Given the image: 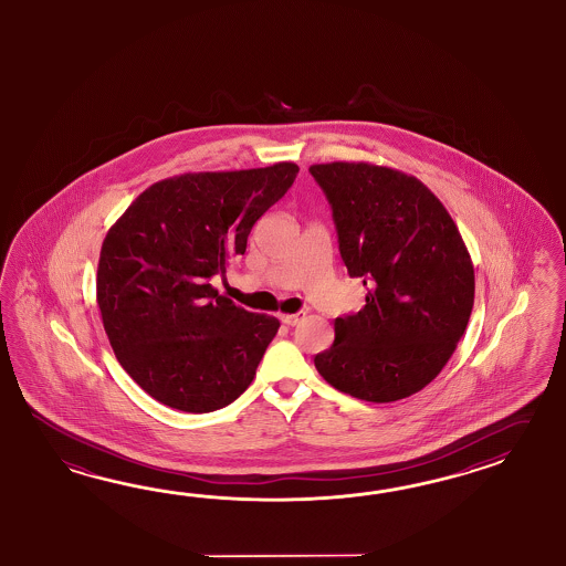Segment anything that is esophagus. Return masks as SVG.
<instances>
[{
    "label": "esophagus",
    "mask_w": 566,
    "mask_h": 566,
    "mask_svg": "<svg viewBox=\"0 0 566 566\" xmlns=\"http://www.w3.org/2000/svg\"><path fill=\"white\" fill-rule=\"evenodd\" d=\"M305 317V313H296V315H280V322L284 323V325H296V323L301 322Z\"/></svg>",
    "instance_id": "obj_1"
}]
</instances>
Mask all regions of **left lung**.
<instances>
[{
	"instance_id": "obj_1",
	"label": "left lung",
	"mask_w": 566,
	"mask_h": 566,
	"mask_svg": "<svg viewBox=\"0 0 566 566\" xmlns=\"http://www.w3.org/2000/svg\"><path fill=\"white\" fill-rule=\"evenodd\" d=\"M308 172L332 206L348 274L368 286L367 305L337 317L336 339L315 367L352 398H410L443 370L470 322L465 243L439 198L401 170L329 163Z\"/></svg>"
}]
</instances>
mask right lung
Segmentation results:
<instances>
[{
    "mask_svg": "<svg viewBox=\"0 0 566 566\" xmlns=\"http://www.w3.org/2000/svg\"><path fill=\"white\" fill-rule=\"evenodd\" d=\"M294 163L150 185L103 241L96 303L125 373L156 401L206 413L251 385L280 322L210 284L296 179Z\"/></svg>",
    "mask_w": 566,
    "mask_h": 566,
    "instance_id": "right-lung-1",
    "label": "right lung"
}]
</instances>
